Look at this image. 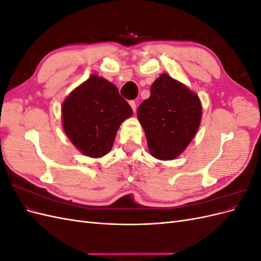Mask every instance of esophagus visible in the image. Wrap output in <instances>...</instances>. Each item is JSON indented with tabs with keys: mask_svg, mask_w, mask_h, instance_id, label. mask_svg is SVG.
I'll return each instance as SVG.
<instances>
[{
	"mask_svg": "<svg viewBox=\"0 0 261 261\" xmlns=\"http://www.w3.org/2000/svg\"><path fill=\"white\" fill-rule=\"evenodd\" d=\"M129 106L132 107V109H133V111L134 112H136V102L135 101H134V100H132V101H129Z\"/></svg>",
	"mask_w": 261,
	"mask_h": 261,
	"instance_id": "34e87169",
	"label": "esophagus"
}]
</instances>
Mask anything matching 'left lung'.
I'll list each match as a JSON object with an SVG mask.
<instances>
[{
  "mask_svg": "<svg viewBox=\"0 0 261 261\" xmlns=\"http://www.w3.org/2000/svg\"><path fill=\"white\" fill-rule=\"evenodd\" d=\"M198 96L168 74L156 78L150 97L138 107L137 116L156 159L172 160L184 151L201 121Z\"/></svg>",
  "mask_w": 261,
  "mask_h": 261,
  "instance_id": "8db88e82",
  "label": "left lung"
}]
</instances>
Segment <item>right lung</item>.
Masks as SVG:
<instances>
[{"instance_id": "1", "label": "right lung", "mask_w": 261, "mask_h": 261, "mask_svg": "<svg viewBox=\"0 0 261 261\" xmlns=\"http://www.w3.org/2000/svg\"><path fill=\"white\" fill-rule=\"evenodd\" d=\"M133 115L116 86L97 75L78 86L62 105L63 128L80 151L101 158L112 149L121 124Z\"/></svg>"}]
</instances>
